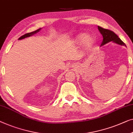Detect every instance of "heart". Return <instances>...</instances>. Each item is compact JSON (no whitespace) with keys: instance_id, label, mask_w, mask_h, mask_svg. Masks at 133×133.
Returning <instances> with one entry per match:
<instances>
[{"instance_id":"obj_1","label":"heart","mask_w":133,"mask_h":133,"mask_svg":"<svg viewBox=\"0 0 133 133\" xmlns=\"http://www.w3.org/2000/svg\"><path fill=\"white\" fill-rule=\"evenodd\" d=\"M73 42L76 44L83 43L86 49H89L95 43V38L91 34L86 35L84 33H80L74 38Z\"/></svg>"}]
</instances>
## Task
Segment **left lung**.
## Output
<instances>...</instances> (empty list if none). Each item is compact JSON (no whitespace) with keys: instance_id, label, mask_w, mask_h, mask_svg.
<instances>
[{"instance_id":"8db88e82","label":"left lung","mask_w":133,"mask_h":133,"mask_svg":"<svg viewBox=\"0 0 133 133\" xmlns=\"http://www.w3.org/2000/svg\"><path fill=\"white\" fill-rule=\"evenodd\" d=\"M98 29L100 34L102 35V36L103 37V41H102L100 46H103L111 41H112L113 43L115 44H118V45L126 46L124 42L113 32L108 29H104L99 26H98Z\"/></svg>"}]
</instances>
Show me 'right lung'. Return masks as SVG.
<instances>
[{
    "instance_id": "add662e5",
    "label": "right lung",
    "mask_w": 133,
    "mask_h": 133,
    "mask_svg": "<svg viewBox=\"0 0 133 133\" xmlns=\"http://www.w3.org/2000/svg\"><path fill=\"white\" fill-rule=\"evenodd\" d=\"M41 30V28H39V29H38V30H35V31H34V32H30V33L25 34V35H23V36H21L20 38H18V40H21V39H24V38H26L29 37V36H31L32 35H34L37 34L38 32H39Z\"/></svg>"
}]
</instances>
